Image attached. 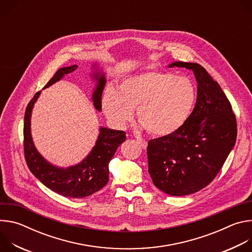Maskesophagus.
Returning a JSON list of instances; mask_svg holds the SVG:
<instances>
[{
  "instance_id": "34e87169",
  "label": "esophagus",
  "mask_w": 252,
  "mask_h": 252,
  "mask_svg": "<svg viewBox=\"0 0 252 252\" xmlns=\"http://www.w3.org/2000/svg\"><path fill=\"white\" fill-rule=\"evenodd\" d=\"M135 140H136V142L138 143V145L142 148V149H147V147H148V141L146 140V139H143V138H141V137H136L135 138Z\"/></svg>"
}]
</instances>
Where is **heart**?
<instances>
[{
  "label": "heart",
  "mask_w": 252,
  "mask_h": 252,
  "mask_svg": "<svg viewBox=\"0 0 252 252\" xmlns=\"http://www.w3.org/2000/svg\"><path fill=\"white\" fill-rule=\"evenodd\" d=\"M194 101L195 89L189 78L150 70L125 79L118 91L107 88L101 104L114 125L125 126L136 109L143 127L151 134L165 136L183 126Z\"/></svg>",
  "instance_id": "obj_1"
}]
</instances>
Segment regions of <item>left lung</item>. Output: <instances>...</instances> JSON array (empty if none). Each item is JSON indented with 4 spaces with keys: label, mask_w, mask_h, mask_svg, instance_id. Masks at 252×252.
Instances as JSON below:
<instances>
[{
    "label": "left lung",
    "mask_w": 252,
    "mask_h": 252,
    "mask_svg": "<svg viewBox=\"0 0 252 252\" xmlns=\"http://www.w3.org/2000/svg\"><path fill=\"white\" fill-rule=\"evenodd\" d=\"M168 66L193 71L196 103L181 128L149 141V172L161 191L184 196L204 189L217 176L235 145L237 126L229 100L203 66L186 62Z\"/></svg>",
    "instance_id": "1"
}]
</instances>
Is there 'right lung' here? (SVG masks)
Wrapping results in <instances>:
<instances>
[{
	"label": "right lung",
	"mask_w": 252,
	"mask_h": 252,
	"mask_svg": "<svg viewBox=\"0 0 252 252\" xmlns=\"http://www.w3.org/2000/svg\"><path fill=\"white\" fill-rule=\"evenodd\" d=\"M94 64L93 80L95 87L92 94L94 106L101 111V94L106 83L105 74ZM78 68L77 64L61 67L44 89L62 80L65 75ZM41 92H38L27 105L24 120V150L28 167L32 173L48 189L56 193L69 198H84L101 189L109 182V163L118 148L126 140L124 130H116L100 126L95 145L90 154L78 164L60 167L49 162L35 149L31 132V118L35 101Z\"/></svg>",
	"instance_id": "right-lung-1"
}]
</instances>
